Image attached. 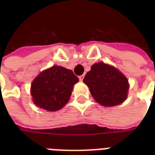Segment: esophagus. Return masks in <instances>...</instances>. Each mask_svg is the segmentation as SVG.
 I'll return each instance as SVG.
<instances>
[{
  "instance_id": "esophagus-1",
  "label": "esophagus",
  "mask_w": 155,
  "mask_h": 155,
  "mask_svg": "<svg viewBox=\"0 0 155 155\" xmlns=\"http://www.w3.org/2000/svg\"><path fill=\"white\" fill-rule=\"evenodd\" d=\"M84 74H82V75H80V76H79V80H80L81 81H83V79H84Z\"/></svg>"
}]
</instances>
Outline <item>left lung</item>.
<instances>
[{"label": "left lung", "instance_id": "1", "mask_svg": "<svg viewBox=\"0 0 155 155\" xmlns=\"http://www.w3.org/2000/svg\"><path fill=\"white\" fill-rule=\"evenodd\" d=\"M95 101L104 106H114L126 100L129 83L117 69L102 62L91 66L83 80Z\"/></svg>", "mask_w": 155, "mask_h": 155}]
</instances>
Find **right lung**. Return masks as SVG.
Wrapping results in <instances>:
<instances>
[{"label": "right lung", "mask_w": 155, "mask_h": 155, "mask_svg": "<svg viewBox=\"0 0 155 155\" xmlns=\"http://www.w3.org/2000/svg\"><path fill=\"white\" fill-rule=\"evenodd\" d=\"M79 79L73 71L54 65L41 72L31 84L33 102L48 111H56L64 106Z\"/></svg>", "instance_id": "obj_1"}]
</instances>
